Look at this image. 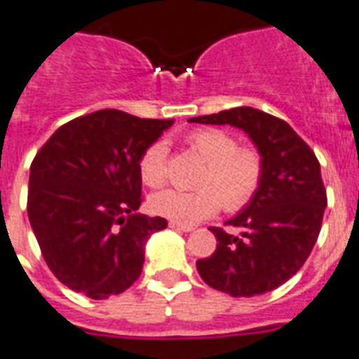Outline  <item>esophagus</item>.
Segmentation results:
<instances>
[{"mask_svg":"<svg viewBox=\"0 0 359 359\" xmlns=\"http://www.w3.org/2000/svg\"><path fill=\"white\" fill-rule=\"evenodd\" d=\"M170 229L179 230V232H191V230H194V226L182 225V223H175V221H170Z\"/></svg>","mask_w":359,"mask_h":359,"instance_id":"esophagus-1","label":"esophagus"}]
</instances>
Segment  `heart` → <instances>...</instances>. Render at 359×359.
Listing matches in <instances>:
<instances>
[{
	"label": "heart",
	"instance_id": "heart-1",
	"mask_svg": "<svg viewBox=\"0 0 359 359\" xmlns=\"http://www.w3.org/2000/svg\"><path fill=\"white\" fill-rule=\"evenodd\" d=\"M189 147L206 160L195 184L199 188L164 189L149 199L153 214L175 223H199L223 206L240 212L255 201L264 182V158L255 147H240L232 134L221 129H199L188 136ZM140 179L149 188H160L170 177V151L164 142H153L138 158Z\"/></svg>",
	"mask_w": 359,
	"mask_h": 359
}]
</instances>
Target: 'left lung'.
Wrapping results in <instances>:
<instances>
[{
	"label": "left lung",
	"mask_w": 359,
	"mask_h": 359,
	"mask_svg": "<svg viewBox=\"0 0 359 359\" xmlns=\"http://www.w3.org/2000/svg\"><path fill=\"white\" fill-rule=\"evenodd\" d=\"M189 121L243 129L265 168L255 201L225 223L241 229V236L210 226L217 247L212 256L197 260L201 278L232 297L276 290L304 265L321 232L326 189L316 153L284 119L250 107Z\"/></svg>",
	"instance_id": "1"
}]
</instances>
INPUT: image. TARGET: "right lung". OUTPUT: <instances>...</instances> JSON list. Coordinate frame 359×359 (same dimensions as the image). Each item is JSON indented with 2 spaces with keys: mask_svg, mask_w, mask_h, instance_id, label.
Here are the masks:
<instances>
[{
  "mask_svg": "<svg viewBox=\"0 0 359 359\" xmlns=\"http://www.w3.org/2000/svg\"><path fill=\"white\" fill-rule=\"evenodd\" d=\"M173 119L97 110L58 127L31 164L27 214L48 267L90 299L119 295L138 280L145 241L164 217L142 205L138 158Z\"/></svg>",
  "mask_w": 359,
  "mask_h": 359,
  "instance_id": "add662e5",
  "label": "right lung"
}]
</instances>
